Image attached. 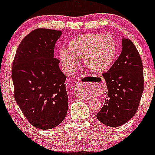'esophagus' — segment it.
Returning a JSON list of instances; mask_svg holds the SVG:
<instances>
[{"label": "esophagus", "instance_id": "1", "mask_svg": "<svg viewBox=\"0 0 155 155\" xmlns=\"http://www.w3.org/2000/svg\"><path fill=\"white\" fill-rule=\"evenodd\" d=\"M78 82L81 84V81H78ZM82 91H83V89H81V88L79 87V84H77V85H75L74 94H75V95L78 97V98H84V96H83V93L84 92H82Z\"/></svg>", "mask_w": 155, "mask_h": 155}]
</instances>
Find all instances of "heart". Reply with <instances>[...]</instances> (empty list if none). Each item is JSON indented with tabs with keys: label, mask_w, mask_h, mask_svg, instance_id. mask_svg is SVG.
<instances>
[{
	"label": "heart",
	"mask_w": 155,
	"mask_h": 155,
	"mask_svg": "<svg viewBox=\"0 0 155 155\" xmlns=\"http://www.w3.org/2000/svg\"><path fill=\"white\" fill-rule=\"evenodd\" d=\"M117 54L116 40L109 34L90 33L74 37L66 50L60 52L61 64L74 71L84 61L86 68L94 74L103 73L113 66Z\"/></svg>",
	"instance_id": "1"
}]
</instances>
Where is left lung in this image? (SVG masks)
I'll use <instances>...</instances> for the list:
<instances>
[{
  "label": "left lung",
  "mask_w": 155,
  "mask_h": 155,
  "mask_svg": "<svg viewBox=\"0 0 155 155\" xmlns=\"http://www.w3.org/2000/svg\"><path fill=\"white\" fill-rule=\"evenodd\" d=\"M102 76L108 93L97 119L108 127H120L136 113L143 91L141 58L130 39H122L120 57Z\"/></svg>",
  "instance_id": "8db88e82"
}]
</instances>
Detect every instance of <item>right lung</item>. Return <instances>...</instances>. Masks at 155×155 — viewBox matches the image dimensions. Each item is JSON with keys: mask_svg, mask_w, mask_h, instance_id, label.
I'll return each mask as SVG.
<instances>
[{"mask_svg": "<svg viewBox=\"0 0 155 155\" xmlns=\"http://www.w3.org/2000/svg\"><path fill=\"white\" fill-rule=\"evenodd\" d=\"M62 31L37 28L25 37L12 67L15 98L30 124L41 130L57 127L68 113L66 76L53 57Z\"/></svg>", "mask_w": 155, "mask_h": 155, "instance_id": "obj_1", "label": "right lung"}]
</instances>
